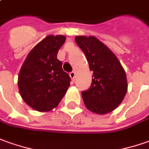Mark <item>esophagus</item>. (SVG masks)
<instances>
[{
  "label": "esophagus",
  "instance_id": "1",
  "mask_svg": "<svg viewBox=\"0 0 149 149\" xmlns=\"http://www.w3.org/2000/svg\"><path fill=\"white\" fill-rule=\"evenodd\" d=\"M70 77L71 78L72 81L74 80V78H75V72H74V71H72V72L70 73Z\"/></svg>",
  "mask_w": 149,
  "mask_h": 149
}]
</instances>
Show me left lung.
I'll list each match as a JSON object with an SVG mask.
<instances>
[{"mask_svg": "<svg viewBox=\"0 0 149 149\" xmlns=\"http://www.w3.org/2000/svg\"><path fill=\"white\" fill-rule=\"evenodd\" d=\"M74 40L93 72L91 87L82 92L85 105L97 114L110 113L122 103L127 93L126 72L115 54L98 39L79 36Z\"/></svg>", "mask_w": 149, "mask_h": 149, "instance_id": "obj_1", "label": "left lung"}]
</instances>
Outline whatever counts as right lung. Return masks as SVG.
Instances as JSON below:
<instances>
[{
    "mask_svg": "<svg viewBox=\"0 0 149 149\" xmlns=\"http://www.w3.org/2000/svg\"><path fill=\"white\" fill-rule=\"evenodd\" d=\"M65 36H48L28 53L18 74L22 98L33 109L48 112L57 107L70 87V78L57 58Z\"/></svg>",
    "mask_w": 149,
    "mask_h": 149,
    "instance_id": "add662e5",
    "label": "right lung"
}]
</instances>
